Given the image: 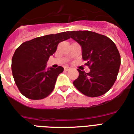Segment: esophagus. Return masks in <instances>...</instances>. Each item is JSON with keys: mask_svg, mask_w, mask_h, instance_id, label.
Here are the masks:
<instances>
[{"mask_svg": "<svg viewBox=\"0 0 134 134\" xmlns=\"http://www.w3.org/2000/svg\"><path fill=\"white\" fill-rule=\"evenodd\" d=\"M71 68L70 67H68V66H66V67H64V70H66V71H68V70H70Z\"/></svg>", "mask_w": 134, "mask_h": 134, "instance_id": "1", "label": "esophagus"}]
</instances>
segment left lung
I'll return each mask as SVG.
<instances>
[{"instance_id": "1", "label": "left lung", "mask_w": 134, "mask_h": 134, "mask_svg": "<svg viewBox=\"0 0 134 134\" xmlns=\"http://www.w3.org/2000/svg\"><path fill=\"white\" fill-rule=\"evenodd\" d=\"M80 44L82 59L90 68L89 72L78 69L79 76L73 82L80 92L90 97L105 94L115 83L120 64V54L108 37L90 31L67 32Z\"/></svg>"}]
</instances>
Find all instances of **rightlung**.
I'll return each instance as SVG.
<instances>
[{
    "mask_svg": "<svg viewBox=\"0 0 134 134\" xmlns=\"http://www.w3.org/2000/svg\"><path fill=\"white\" fill-rule=\"evenodd\" d=\"M69 38L67 32L47 35L23 42L15 50L12 59V75L24 96L40 100L52 93L64 68L47 69V63L59 43Z\"/></svg>",
    "mask_w": 134,
    "mask_h": 134,
    "instance_id": "1",
    "label": "right lung"
}]
</instances>
